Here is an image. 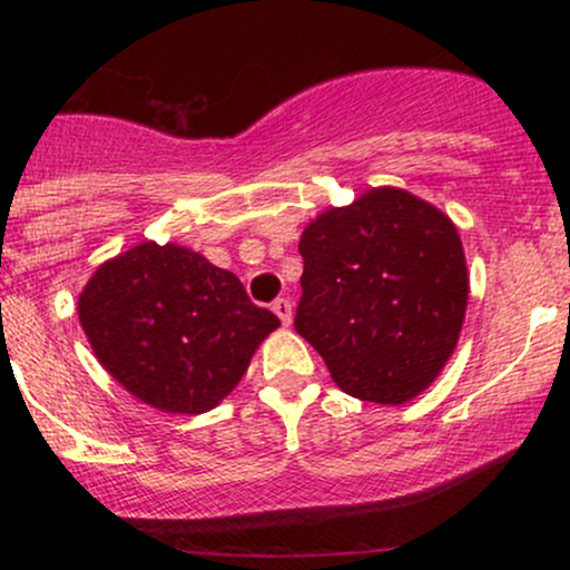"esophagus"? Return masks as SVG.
<instances>
[{"label":"esophagus","mask_w":570,"mask_h":570,"mask_svg":"<svg viewBox=\"0 0 570 570\" xmlns=\"http://www.w3.org/2000/svg\"><path fill=\"white\" fill-rule=\"evenodd\" d=\"M273 313L281 318V324L289 326L292 324V303L286 297H278L276 303H273Z\"/></svg>","instance_id":"esophagus-1"}]
</instances>
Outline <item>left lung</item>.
Returning a JSON list of instances; mask_svg holds the SVG:
<instances>
[{
  "mask_svg": "<svg viewBox=\"0 0 570 570\" xmlns=\"http://www.w3.org/2000/svg\"><path fill=\"white\" fill-rule=\"evenodd\" d=\"M294 330L345 394L404 404L426 391L461 335L469 273L448 214L375 187L305 227Z\"/></svg>",
  "mask_w": 570,
  "mask_h": 570,
  "instance_id": "left-lung-1",
  "label": "left lung"
}]
</instances>
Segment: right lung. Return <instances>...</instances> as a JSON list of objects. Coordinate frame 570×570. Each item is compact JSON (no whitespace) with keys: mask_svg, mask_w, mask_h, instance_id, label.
<instances>
[{"mask_svg":"<svg viewBox=\"0 0 570 570\" xmlns=\"http://www.w3.org/2000/svg\"><path fill=\"white\" fill-rule=\"evenodd\" d=\"M77 313L101 367L128 394L174 415L217 407L281 326L235 273L155 240L98 267Z\"/></svg>","mask_w":570,"mask_h":570,"instance_id":"add662e5","label":"right lung"}]
</instances>
